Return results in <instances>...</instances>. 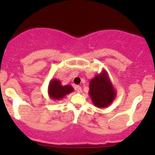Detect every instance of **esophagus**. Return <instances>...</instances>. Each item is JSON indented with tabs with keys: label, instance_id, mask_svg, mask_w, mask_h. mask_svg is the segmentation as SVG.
<instances>
[{
	"label": "esophagus",
	"instance_id": "obj_1",
	"mask_svg": "<svg viewBox=\"0 0 155 155\" xmlns=\"http://www.w3.org/2000/svg\"><path fill=\"white\" fill-rule=\"evenodd\" d=\"M75 89H76V91L78 93H81V92H82V87L79 86V85H76V86H75Z\"/></svg>",
	"mask_w": 155,
	"mask_h": 155
}]
</instances>
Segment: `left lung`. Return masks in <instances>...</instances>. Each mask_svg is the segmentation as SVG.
Here are the masks:
<instances>
[{
    "instance_id": "obj_1",
    "label": "left lung",
    "mask_w": 155,
    "mask_h": 155,
    "mask_svg": "<svg viewBox=\"0 0 155 155\" xmlns=\"http://www.w3.org/2000/svg\"><path fill=\"white\" fill-rule=\"evenodd\" d=\"M88 94L93 104L97 108L109 107L115 99L116 91L105 70L90 81Z\"/></svg>"
}]
</instances>
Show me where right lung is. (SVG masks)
I'll use <instances>...</instances> for the list:
<instances>
[{
    "label": "right lung",
    "mask_w": 155,
    "mask_h": 155,
    "mask_svg": "<svg viewBox=\"0 0 155 155\" xmlns=\"http://www.w3.org/2000/svg\"><path fill=\"white\" fill-rule=\"evenodd\" d=\"M73 87L70 85H62L60 80L57 79H52L49 82L48 87V96L51 99L54 101H60L73 91Z\"/></svg>",
    "instance_id": "right-lung-1"
}]
</instances>
